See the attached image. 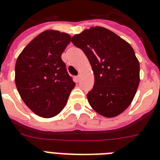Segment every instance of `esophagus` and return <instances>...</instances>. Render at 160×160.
Masks as SVG:
<instances>
[{
  "label": "esophagus",
  "instance_id": "1",
  "mask_svg": "<svg viewBox=\"0 0 160 160\" xmlns=\"http://www.w3.org/2000/svg\"><path fill=\"white\" fill-rule=\"evenodd\" d=\"M80 76H76V77H75V80H76V83H78L79 81H80Z\"/></svg>",
  "mask_w": 160,
  "mask_h": 160
}]
</instances>
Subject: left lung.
Returning a JSON list of instances; mask_svg holds the SVG:
<instances>
[{
    "instance_id": "8db88e82",
    "label": "left lung",
    "mask_w": 160,
    "mask_h": 160,
    "mask_svg": "<svg viewBox=\"0 0 160 160\" xmlns=\"http://www.w3.org/2000/svg\"><path fill=\"white\" fill-rule=\"evenodd\" d=\"M72 42L92 66L94 84L87 98L92 109L108 118L121 114L132 102L140 81V65L132 46L102 27L75 35Z\"/></svg>"
}]
</instances>
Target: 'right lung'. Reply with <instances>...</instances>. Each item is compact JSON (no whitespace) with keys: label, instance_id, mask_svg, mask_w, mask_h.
Segmentation results:
<instances>
[{"label":"right lung","instance_id":"obj_1","mask_svg":"<svg viewBox=\"0 0 160 160\" xmlns=\"http://www.w3.org/2000/svg\"><path fill=\"white\" fill-rule=\"evenodd\" d=\"M70 41L67 33L45 31L24 48L16 61V87L25 104L39 116L59 114L76 85L61 58Z\"/></svg>","mask_w":160,"mask_h":160}]
</instances>
